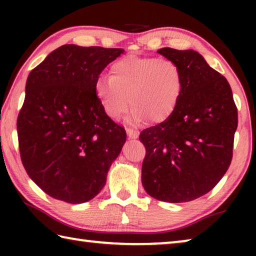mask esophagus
<instances>
[{
    "label": "esophagus",
    "instance_id": "34e87169",
    "mask_svg": "<svg viewBox=\"0 0 256 256\" xmlns=\"http://www.w3.org/2000/svg\"><path fill=\"white\" fill-rule=\"evenodd\" d=\"M126 133H128L130 138H136L138 134V132L134 131V130H132V128H126Z\"/></svg>",
    "mask_w": 256,
    "mask_h": 256
}]
</instances>
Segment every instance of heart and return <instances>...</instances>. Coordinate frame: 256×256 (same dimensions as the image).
Returning a JSON list of instances; mask_svg holds the SVG:
<instances>
[{
    "instance_id": "heart-1",
    "label": "heart",
    "mask_w": 256,
    "mask_h": 256,
    "mask_svg": "<svg viewBox=\"0 0 256 256\" xmlns=\"http://www.w3.org/2000/svg\"><path fill=\"white\" fill-rule=\"evenodd\" d=\"M112 76H99L94 94L108 118L118 120L128 110V120L162 122L175 110L183 90L180 66L170 58L128 55L112 64Z\"/></svg>"
}]
</instances>
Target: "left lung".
<instances>
[{
  "mask_svg": "<svg viewBox=\"0 0 256 256\" xmlns=\"http://www.w3.org/2000/svg\"><path fill=\"white\" fill-rule=\"evenodd\" d=\"M182 68L183 90L172 114L140 134L146 154L142 185L170 203L204 196L226 174L238 118L227 79L193 50H157Z\"/></svg>",
  "mask_w": 256,
  "mask_h": 256,
  "instance_id": "1",
  "label": "left lung"
}]
</instances>
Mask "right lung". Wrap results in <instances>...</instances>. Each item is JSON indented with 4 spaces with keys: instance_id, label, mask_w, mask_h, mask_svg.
<instances>
[{
    "instance_id": "1",
    "label": "right lung",
    "mask_w": 256,
    "mask_h": 256,
    "mask_svg": "<svg viewBox=\"0 0 256 256\" xmlns=\"http://www.w3.org/2000/svg\"><path fill=\"white\" fill-rule=\"evenodd\" d=\"M122 48L58 47L29 73L16 131L27 174L50 196L72 204L90 201L126 141L108 118L94 82Z\"/></svg>"
}]
</instances>
